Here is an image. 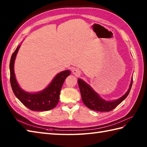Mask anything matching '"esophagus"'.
Listing matches in <instances>:
<instances>
[{
	"instance_id": "esophagus-1",
	"label": "esophagus",
	"mask_w": 147,
	"mask_h": 147,
	"mask_svg": "<svg viewBox=\"0 0 147 147\" xmlns=\"http://www.w3.org/2000/svg\"><path fill=\"white\" fill-rule=\"evenodd\" d=\"M73 73L76 76L80 75V71L78 69H74L73 70Z\"/></svg>"
}]
</instances>
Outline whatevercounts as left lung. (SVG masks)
<instances>
[{"label":"left lung","instance_id":"8db88e82","mask_svg":"<svg viewBox=\"0 0 147 147\" xmlns=\"http://www.w3.org/2000/svg\"><path fill=\"white\" fill-rule=\"evenodd\" d=\"M79 88L80 90L81 95H82V98L83 102L87 107H88L91 110L100 112H109L113 110L117 106L120 104L127 96L128 95L129 93L131 88L133 80L131 83L129 88L125 95H123L122 97L119 98L116 100L112 102L105 101L102 99L98 95L97 93L93 91L92 88L88 85L83 82L82 80L78 79V80Z\"/></svg>","mask_w":147,"mask_h":147}]
</instances>
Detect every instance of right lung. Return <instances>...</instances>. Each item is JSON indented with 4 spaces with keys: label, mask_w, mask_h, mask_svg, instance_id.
<instances>
[{
    "label": "right lung",
    "mask_w": 147,
    "mask_h": 147,
    "mask_svg": "<svg viewBox=\"0 0 147 147\" xmlns=\"http://www.w3.org/2000/svg\"><path fill=\"white\" fill-rule=\"evenodd\" d=\"M20 46H18L12 54L10 61V82L16 96L26 107L32 111H46L54 108L59 100L60 92L65 78L70 75L71 71H64L56 76L47 88L37 93L24 92L19 86L14 71V60Z\"/></svg>",
    "instance_id": "right-lung-1"
}]
</instances>
